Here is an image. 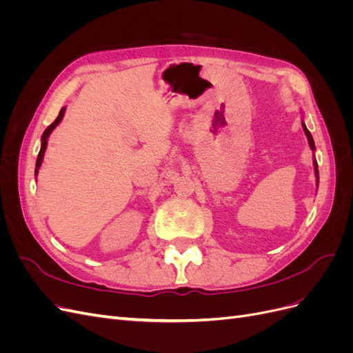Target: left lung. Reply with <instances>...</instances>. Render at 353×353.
I'll list each match as a JSON object with an SVG mask.
<instances>
[{
    "label": "left lung",
    "instance_id": "obj_1",
    "mask_svg": "<svg viewBox=\"0 0 353 353\" xmlns=\"http://www.w3.org/2000/svg\"><path fill=\"white\" fill-rule=\"evenodd\" d=\"M303 130H305V134H306V137H307V141H309V145H311V148L312 150H315V144H314V138H312V135H311V132L307 131V128L303 125ZM314 165H315V175H316V183L319 181V176H318V165H316V162H314Z\"/></svg>",
    "mask_w": 353,
    "mask_h": 353
}]
</instances>
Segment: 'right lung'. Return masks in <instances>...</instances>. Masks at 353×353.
Returning a JSON list of instances; mask_svg holds the SVG:
<instances>
[{
	"label": "right lung",
	"instance_id": "add662e5",
	"mask_svg": "<svg viewBox=\"0 0 353 353\" xmlns=\"http://www.w3.org/2000/svg\"><path fill=\"white\" fill-rule=\"evenodd\" d=\"M63 114H65V109H61V110H60V113H59V116H57V119L47 128V130L44 131V134H42V144H41V150H39V153H38V159H37L35 175L38 174V169H39V166H41V163H42V157H44V153H46V148H47V138H48V135L51 134V131L54 130V128L60 123V121L63 119Z\"/></svg>",
	"mask_w": 353,
	"mask_h": 353
}]
</instances>
